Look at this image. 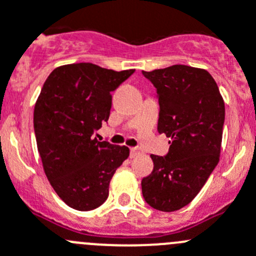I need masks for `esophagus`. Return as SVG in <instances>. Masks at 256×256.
Listing matches in <instances>:
<instances>
[{
  "instance_id": "34e87169",
  "label": "esophagus",
  "mask_w": 256,
  "mask_h": 256,
  "mask_svg": "<svg viewBox=\"0 0 256 256\" xmlns=\"http://www.w3.org/2000/svg\"><path fill=\"white\" fill-rule=\"evenodd\" d=\"M142 153V150L139 148V146H135V148H130V156H131V158H134V156H140Z\"/></svg>"
}]
</instances>
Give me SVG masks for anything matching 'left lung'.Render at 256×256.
Instances as JSON below:
<instances>
[{
  "label": "left lung",
  "instance_id": "left-lung-1",
  "mask_svg": "<svg viewBox=\"0 0 256 256\" xmlns=\"http://www.w3.org/2000/svg\"><path fill=\"white\" fill-rule=\"evenodd\" d=\"M142 75L156 89L158 132L171 139L164 156H150L154 168L142 178V196L156 210L174 212L199 194L220 162L224 102L202 68L174 65Z\"/></svg>",
  "mask_w": 256,
  "mask_h": 256
}]
</instances>
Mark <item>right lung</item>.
Returning a JSON list of instances; mask_svg holds the SVG:
<instances>
[{"instance_id": "right-lung-1", "label": "right lung", "mask_w": 256, "mask_h": 256, "mask_svg": "<svg viewBox=\"0 0 256 256\" xmlns=\"http://www.w3.org/2000/svg\"><path fill=\"white\" fill-rule=\"evenodd\" d=\"M135 70L114 71L82 62L54 68L34 107V132L46 176L71 208L86 212L108 198L128 146L98 142L94 132L107 122L111 93Z\"/></svg>"}]
</instances>
